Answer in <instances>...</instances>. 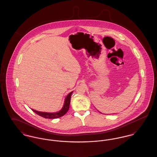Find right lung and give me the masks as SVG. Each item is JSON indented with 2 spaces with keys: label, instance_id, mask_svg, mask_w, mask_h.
I'll return each mask as SVG.
<instances>
[{
  "label": "right lung",
  "instance_id": "obj_1",
  "mask_svg": "<svg viewBox=\"0 0 157 157\" xmlns=\"http://www.w3.org/2000/svg\"><path fill=\"white\" fill-rule=\"evenodd\" d=\"M73 91L70 92L65 98V102L62 108L60 110L59 112H55V113H49V112H40L37 111L36 110L32 109V110L34 112H35L38 115L45 118H48V119H55V118H58L63 116L67 111L69 110V105H70V102H71V97Z\"/></svg>",
  "mask_w": 157,
  "mask_h": 157
}]
</instances>
